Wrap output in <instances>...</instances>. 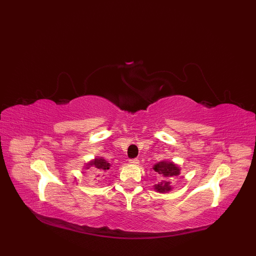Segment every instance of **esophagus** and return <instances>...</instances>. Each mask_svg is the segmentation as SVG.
Instances as JSON below:
<instances>
[{"mask_svg":"<svg viewBox=\"0 0 256 256\" xmlns=\"http://www.w3.org/2000/svg\"><path fill=\"white\" fill-rule=\"evenodd\" d=\"M130 164H132V165H138V164H140V160H138V158L130 160Z\"/></svg>","mask_w":256,"mask_h":256,"instance_id":"34e87169","label":"esophagus"}]
</instances>
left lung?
I'll return each instance as SVG.
<instances>
[{"instance_id": "1", "label": "left lung", "mask_w": 256, "mask_h": 256, "mask_svg": "<svg viewBox=\"0 0 256 256\" xmlns=\"http://www.w3.org/2000/svg\"><path fill=\"white\" fill-rule=\"evenodd\" d=\"M153 170L158 172L162 176V180L157 182V184L154 186V189L157 192H168L172 189L170 180L172 178L178 176L180 174V168H179L176 164H174L172 162H166L162 160L157 162V164L154 165Z\"/></svg>"}]
</instances>
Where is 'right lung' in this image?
<instances>
[{
  "instance_id": "add662e5",
  "label": "right lung",
  "mask_w": 256,
  "mask_h": 256,
  "mask_svg": "<svg viewBox=\"0 0 256 256\" xmlns=\"http://www.w3.org/2000/svg\"><path fill=\"white\" fill-rule=\"evenodd\" d=\"M90 167H94V170L103 172L110 170V162H108L104 158H102V157H96V158L89 162L88 164L86 165V170H89Z\"/></svg>"
}]
</instances>
